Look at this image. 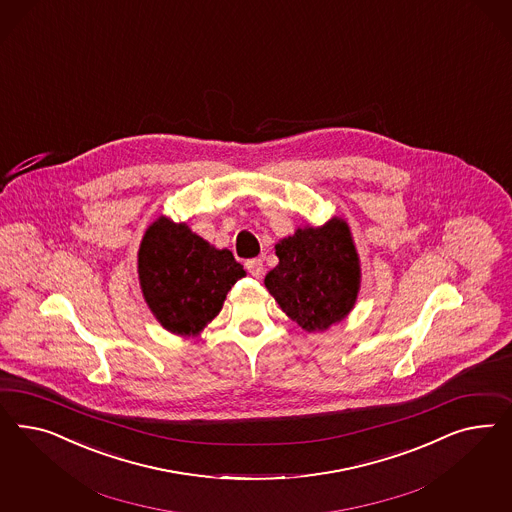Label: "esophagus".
<instances>
[{
  "label": "esophagus",
  "instance_id": "obj_1",
  "mask_svg": "<svg viewBox=\"0 0 512 512\" xmlns=\"http://www.w3.org/2000/svg\"><path fill=\"white\" fill-rule=\"evenodd\" d=\"M246 268H248V272L253 278H261L263 276L264 266L261 259H251V261L246 263Z\"/></svg>",
  "mask_w": 512,
  "mask_h": 512
}]
</instances>
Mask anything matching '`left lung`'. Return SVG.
I'll return each instance as SVG.
<instances>
[{"instance_id": "left-lung-1", "label": "left lung", "mask_w": 512, "mask_h": 512, "mask_svg": "<svg viewBox=\"0 0 512 512\" xmlns=\"http://www.w3.org/2000/svg\"><path fill=\"white\" fill-rule=\"evenodd\" d=\"M279 263L264 285L283 313L306 332H323L341 323L357 304L360 257L343 217L325 225L298 227L276 244Z\"/></svg>"}]
</instances>
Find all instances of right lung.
Segmentation results:
<instances>
[{
    "instance_id": "1",
    "label": "right lung",
    "mask_w": 512,
    "mask_h": 512,
    "mask_svg": "<svg viewBox=\"0 0 512 512\" xmlns=\"http://www.w3.org/2000/svg\"><path fill=\"white\" fill-rule=\"evenodd\" d=\"M140 291L157 323L174 336H199L223 308L246 270L229 249H217L187 223L159 216L140 240Z\"/></svg>"
}]
</instances>
